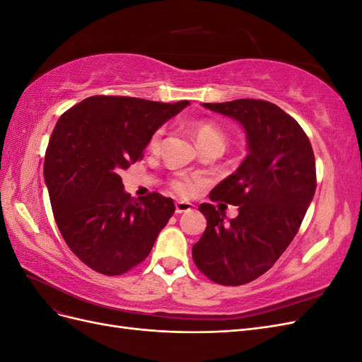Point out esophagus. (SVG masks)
<instances>
[{
	"mask_svg": "<svg viewBox=\"0 0 362 362\" xmlns=\"http://www.w3.org/2000/svg\"><path fill=\"white\" fill-rule=\"evenodd\" d=\"M192 210H193V205L190 202H177V204H175V211H177V214L189 213Z\"/></svg>",
	"mask_w": 362,
	"mask_h": 362,
	"instance_id": "34e87169",
	"label": "esophagus"
}]
</instances>
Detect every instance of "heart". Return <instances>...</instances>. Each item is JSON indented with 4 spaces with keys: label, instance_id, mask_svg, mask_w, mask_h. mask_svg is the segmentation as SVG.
Segmentation results:
<instances>
[{
    "label": "heart",
    "instance_id": "obj_1",
    "mask_svg": "<svg viewBox=\"0 0 362 362\" xmlns=\"http://www.w3.org/2000/svg\"><path fill=\"white\" fill-rule=\"evenodd\" d=\"M193 136L196 139V144H198L199 149L205 146H217L222 151L225 149V145L228 141L226 134L221 127H217L213 122H208V120H198L192 125ZM164 134L163 128H157L154 133L151 134L148 140V148L149 151H157L161 145V139ZM170 189L181 196H187L193 190V182L187 177H175L169 181Z\"/></svg>",
    "mask_w": 362,
    "mask_h": 362
}]
</instances>
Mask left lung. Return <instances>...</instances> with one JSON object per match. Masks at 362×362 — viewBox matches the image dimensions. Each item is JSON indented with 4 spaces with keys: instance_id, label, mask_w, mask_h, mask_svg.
Here are the masks:
<instances>
[{
    "instance_id": "8db88e82",
    "label": "left lung",
    "mask_w": 362,
    "mask_h": 362,
    "mask_svg": "<svg viewBox=\"0 0 362 362\" xmlns=\"http://www.w3.org/2000/svg\"><path fill=\"white\" fill-rule=\"evenodd\" d=\"M204 107L235 119L247 134L249 154L210 193L213 202L238 205L223 211L201 204L206 229L192 249L204 275L221 286H243L266 273L298 234L315 193V158L308 136L290 115L262 100Z\"/></svg>"
}]
</instances>
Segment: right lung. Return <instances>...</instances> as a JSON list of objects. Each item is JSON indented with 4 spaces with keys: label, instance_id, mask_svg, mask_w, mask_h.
<instances>
[{
    "label": "right lung",
    "instance_id": "right-lung-1",
    "mask_svg": "<svg viewBox=\"0 0 362 362\" xmlns=\"http://www.w3.org/2000/svg\"><path fill=\"white\" fill-rule=\"evenodd\" d=\"M189 104L96 95L57 120L43 175L60 234L87 267L116 276L149 255L175 204L156 192L131 198L120 172L144 158L151 134Z\"/></svg>",
    "mask_w": 362,
    "mask_h": 362
}]
</instances>
